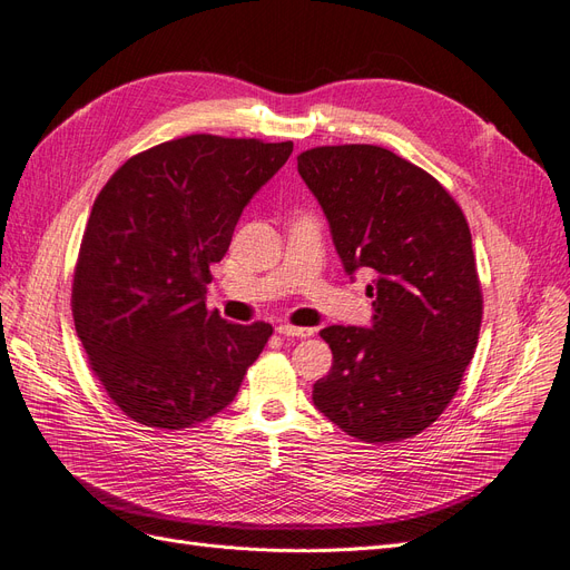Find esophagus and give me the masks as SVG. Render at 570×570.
Listing matches in <instances>:
<instances>
[{
	"label": "esophagus",
	"mask_w": 570,
	"mask_h": 570,
	"mask_svg": "<svg viewBox=\"0 0 570 570\" xmlns=\"http://www.w3.org/2000/svg\"><path fill=\"white\" fill-rule=\"evenodd\" d=\"M277 332L286 338H309L312 334H315V328L309 326H293V324H279Z\"/></svg>",
	"instance_id": "obj_1"
}]
</instances>
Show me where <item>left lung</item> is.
<instances>
[{"instance_id": "8db88e82", "label": "left lung", "mask_w": 570, "mask_h": 570, "mask_svg": "<svg viewBox=\"0 0 570 570\" xmlns=\"http://www.w3.org/2000/svg\"><path fill=\"white\" fill-rule=\"evenodd\" d=\"M298 173L332 227L347 274H372V328L326 326L334 364L315 407L364 443L429 429L473 360L483 293L469 223L435 177L372 144L317 146Z\"/></svg>"}]
</instances>
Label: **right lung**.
I'll list each match as a JSON object with an SVG mask.
<instances>
[{
	"mask_svg": "<svg viewBox=\"0 0 570 570\" xmlns=\"http://www.w3.org/2000/svg\"><path fill=\"white\" fill-rule=\"evenodd\" d=\"M291 141L189 135L146 149L91 206L72 274V320L89 366L125 416L191 429L236 397L272 326L232 324L206 305L253 194Z\"/></svg>",
	"mask_w": 570,
	"mask_h": 570,
	"instance_id": "right-lung-1",
	"label": "right lung"
}]
</instances>
